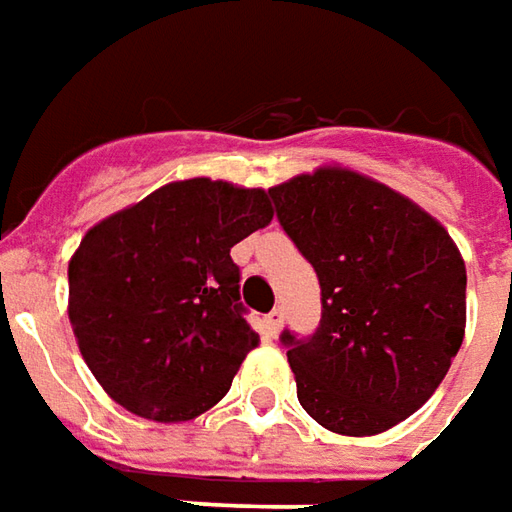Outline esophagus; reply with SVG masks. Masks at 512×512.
Listing matches in <instances>:
<instances>
[{"instance_id": "obj_1", "label": "esophagus", "mask_w": 512, "mask_h": 512, "mask_svg": "<svg viewBox=\"0 0 512 512\" xmlns=\"http://www.w3.org/2000/svg\"><path fill=\"white\" fill-rule=\"evenodd\" d=\"M283 319H285L283 308H274V311L266 316V328H269L271 336H277V333H280V328H283Z\"/></svg>"}]
</instances>
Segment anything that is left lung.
Masks as SVG:
<instances>
[{
	"mask_svg": "<svg viewBox=\"0 0 512 512\" xmlns=\"http://www.w3.org/2000/svg\"><path fill=\"white\" fill-rule=\"evenodd\" d=\"M277 218L314 266L322 322L283 333L302 409L373 437L415 415L465 336V260L412 198L339 165L269 187Z\"/></svg>",
	"mask_w": 512,
	"mask_h": 512,
	"instance_id": "1",
	"label": "left lung"
}]
</instances>
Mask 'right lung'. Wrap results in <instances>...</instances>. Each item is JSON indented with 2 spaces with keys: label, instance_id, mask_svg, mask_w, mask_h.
I'll return each mask as SVG.
<instances>
[{
  "label": "right lung",
  "instance_id": "1",
  "mask_svg": "<svg viewBox=\"0 0 512 512\" xmlns=\"http://www.w3.org/2000/svg\"><path fill=\"white\" fill-rule=\"evenodd\" d=\"M271 218L266 190L196 176L162 184L83 235L66 311L111 401L184 423L227 395L260 342L229 249Z\"/></svg>",
  "mask_w": 512,
  "mask_h": 512
}]
</instances>
